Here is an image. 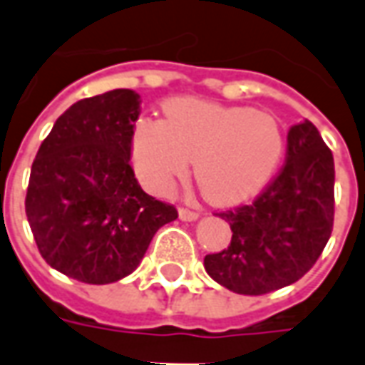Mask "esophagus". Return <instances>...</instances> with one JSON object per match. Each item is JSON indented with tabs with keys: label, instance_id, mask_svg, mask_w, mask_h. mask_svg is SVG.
<instances>
[{
	"label": "esophagus",
	"instance_id": "1",
	"mask_svg": "<svg viewBox=\"0 0 365 365\" xmlns=\"http://www.w3.org/2000/svg\"><path fill=\"white\" fill-rule=\"evenodd\" d=\"M197 217H199L197 211H191V209L180 207V219H182V221H195Z\"/></svg>",
	"mask_w": 365,
	"mask_h": 365
}]
</instances>
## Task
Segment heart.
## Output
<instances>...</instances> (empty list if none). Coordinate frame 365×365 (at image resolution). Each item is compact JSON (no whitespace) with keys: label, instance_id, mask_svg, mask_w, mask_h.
<instances>
[{"label":"heart","instance_id":"obj_1","mask_svg":"<svg viewBox=\"0 0 365 365\" xmlns=\"http://www.w3.org/2000/svg\"><path fill=\"white\" fill-rule=\"evenodd\" d=\"M164 113L166 120H138L133 133L136 174L156 193H166L193 160L209 201L238 203L260 190L282 156V128L269 113L201 99H174Z\"/></svg>","mask_w":365,"mask_h":365}]
</instances>
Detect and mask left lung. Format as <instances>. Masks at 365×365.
Listing matches in <instances>:
<instances>
[{
	"label": "left lung",
	"instance_id": "obj_1",
	"mask_svg": "<svg viewBox=\"0 0 365 365\" xmlns=\"http://www.w3.org/2000/svg\"><path fill=\"white\" fill-rule=\"evenodd\" d=\"M219 215L232 238L203 264L222 287L264 295L313 268L334 222V160L313 123L289 128L285 164L252 203Z\"/></svg>",
	"mask_w": 365,
	"mask_h": 365
}]
</instances>
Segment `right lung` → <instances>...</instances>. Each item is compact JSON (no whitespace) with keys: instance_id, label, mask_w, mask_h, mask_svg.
I'll use <instances>...</instances> for the list:
<instances>
[{"instance_id":"right-lung-1","label":"right lung","mask_w":365,"mask_h":365,"mask_svg":"<svg viewBox=\"0 0 365 365\" xmlns=\"http://www.w3.org/2000/svg\"><path fill=\"white\" fill-rule=\"evenodd\" d=\"M140 96L113 90L80 99L44 138L29 178L25 213L48 266L105 285L133 274L178 209L144 193L130 168Z\"/></svg>"}]
</instances>
